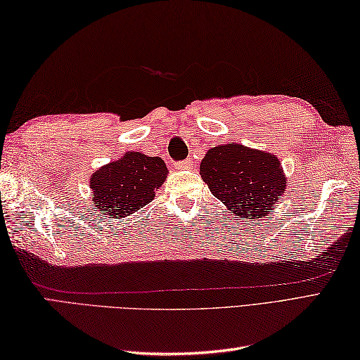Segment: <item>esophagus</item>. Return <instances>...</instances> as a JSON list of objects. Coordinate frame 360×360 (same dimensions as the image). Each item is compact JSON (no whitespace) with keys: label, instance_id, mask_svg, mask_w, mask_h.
<instances>
[{"label":"esophagus","instance_id":"1","mask_svg":"<svg viewBox=\"0 0 360 360\" xmlns=\"http://www.w3.org/2000/svg\"><path fill=\"white\" fill-rule=\"evenodd\" d=\"M174 167L179 168V170H188V168L193 167V160H190V159L178 160V162H174Z\"/></svg>","mask_w":360,"mask_h":360}]
</instances>
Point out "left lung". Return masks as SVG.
<instances>
[{"mask_svg": "<svg viewBox=\"0 0 360 360\" xmlns=\"http://www.w3.org/2000/svg\"><path fill=\"white\" fill-rule=\"evenodd\" d=\"M200 172L213 196L236 217L252 221L267 215L286 187L277 158L240 143L210 148Z\"/></svg>", "mask_w": 360, "mask_h": 360, "instance_id": "8db88e82", "label": "left lung"}]
</instances>
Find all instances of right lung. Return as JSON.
Masks as SVG:
<instances>
[{"label":"right lung","mask_w":360,"mask_h":360,"mask_svg":"<svg viewBox=\"0 0 360 360\" xmlns=\"http://www.w3.org/2000/svg\"><path fill=\"white\" fill-rule=\"evenodd\" d=\"M167 167L160 158L129 151L116 162L91 176L93 201L110 218H124L153 201L155 190L164 184Z\"/></svg>","instance_id":"obj_1"}]
</instances>
